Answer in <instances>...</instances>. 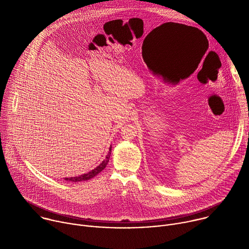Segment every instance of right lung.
Listing matches in <instances>:
<instances>
[{
    "instance_id": "1",
    "label": "right lung",
    "mask_w": 249,
    "mask_h": 249,
    "mask_svg": "<svg viewBox=\"0 0 249 249\" xmlns=\"http://www.w3.org/2000/svg\"><path fill=\"white\" fill-rule=\"evenodd\" d=\"M110 155H111V146L109 148V151L107 153V155H106L105 159L101 161V163L99 165H97L95 168H93L92 170L89 171L88 173H85L83 175H79V176H74V177H66V178H64L65 180L67 181H72V182H80V181H86V180H89L90 178H92V177H94L95 175H97L100 171H102L106 165H107L108 161H109V159H110Z\"/></svg>"
}]
</instances>
